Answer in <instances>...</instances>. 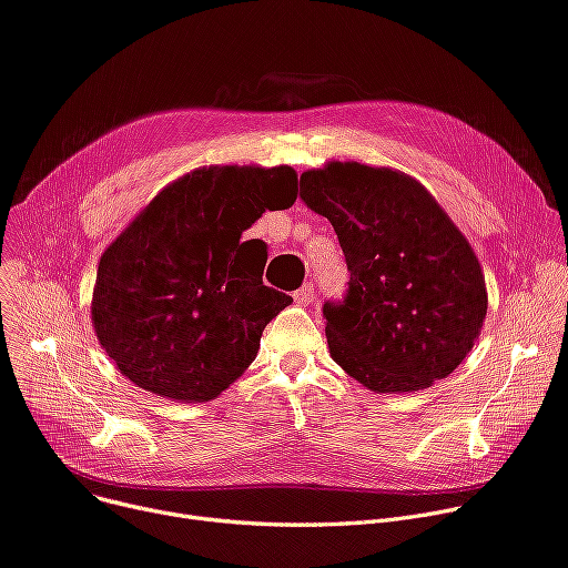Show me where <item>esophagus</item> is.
Listing matches in <instances>:
<instances>
[{"mask_svg":"<svg viewBox=\"0 0 568 568\" xmlns=\"http://www.w3.org/2000/svg\"><path fill=\"white\" fill-rule=\"evenodd\" d=\"M292 296H294L296 306H311L313 298H315V287H313V283H306L304 287L296 290Z\"/></svg>","mask_w":568,"mask_h":568,"instance_id":"1","label":"esophagus"}]
</instances>
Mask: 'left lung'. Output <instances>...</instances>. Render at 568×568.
I'll return each mask as SVG.
<instances>
[{
    "instance_id": "left-lung-1",
    "label": "left lung",
    "mask_w": 568,
    "mask_h": 568,
    "mask_svg": "<svg viewBox=\"0 0 568 568\" xmlns=\"http://www.w3.org/2000/svg\"><path fill=\"white\" fill-rule=\"evenodd\" d=\"M301 199L343 246L349 290L326 301L333 361L374 393L429 388L473 349L486 317L479 260L410 175L358 162L301 173Z\"/></svg>"
}]
</instances>
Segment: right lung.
<instances>
[{
  "label": "right lung",
  "mask_w": 568,
  "mask_h": 568,
  "mask_svg": "<svg viewBox=\"0 0 568 568\" xmlns=\"http://www.w3.org/2000/svg\"><path fill=\"white\" fill-rule=\"evenodd\" d=\"M292 166H203L164 186L98 264L95 335L123 376L160 397L207 402L253 363L292 296L240 246L264 210H287ZM253 242V240H251Z\"/></svg>",
  "instance_id": "obj_1"
}]
</instances>
